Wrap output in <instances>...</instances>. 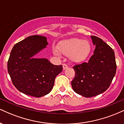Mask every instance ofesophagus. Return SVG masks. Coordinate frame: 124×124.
Returning <instances> with one entry per match:
<instances>
[{
  "label": "esophagus",
  "instance_id": "esophagus-1",
  "mask_svg": "<svg viewBox=\"0 0 124 124\" xmlns=\"http://www.w3.org/2000/svg\"><path fill=\"white\" fill-rule=\"evenodd\" d=\"M68 68V65H66V64H63V70H65V69H67V68Z\"/></svg>",
  "mask_w": 124,
  "mask_h": 124
}]
</instances>
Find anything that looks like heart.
<instances>
[{
	"label": "heart",
	"mask_w": 124,
	"mask_h": 124,
	"mask_svg": "<svg viewBox=\"0 0 124 124\" xmlns=\"http://www.w3.org/2000/svg\"><path fill=\"white\" fill-rule=\"evenodd\" d=\"M57 51L54 53L68 56L69 60L74 63H80L89 57L92 50L91 44L87 40L80 38H72L61 41L57 45Z\"/></svg>",
	"instance_id": "heart-1"
}]
</instances>
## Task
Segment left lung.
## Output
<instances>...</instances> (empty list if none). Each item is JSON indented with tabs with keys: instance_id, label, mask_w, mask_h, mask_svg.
<instances>
[{
	"instance_id": "8db88e82",
	"label": "left lung",
	"mask_w": 124,
	"mask_h": 124,
	"mask_svg": "<svg viewBox=\"0 0 124 124\" xmlns=\"http://www.w3.org/2000/svg\"><path fill=\"white\" fill-rule=\"evenodd\" d=\"M96 45L94 54L87 63L73 67L75 78L72 87L76 93L92 97L104 92L116 75V65L113 49L101 38L91 36Z\"/></svg>"
}]
</instances>
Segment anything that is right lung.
Instances as JSON below:
<instances>
[{"label": "right lung", "instance_id": "add662e5", "mask_svg": "<svg viewBox=\"0 0 124 124\" xmlns=\"http://www.w3.org/2000/svg\"><path fill=\"white\" fill-rule=\"evenodd\" d=\"M46 38L32 35L14 45L8 62V73L17 89L28 96L41 97L52 90L62 65L33 56L48 45Z\"/></svg>", "mask_w": 124, "mask_h": 124}]
</instances>
